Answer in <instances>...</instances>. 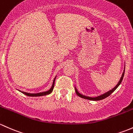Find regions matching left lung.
<instances>
[{"label": "left lung", "mask_w": 133, "mask_h": 133, "mask_svg": "<svg viewBox=\"0 0 133 133\" xmlns=\"http://www.w3.org/2000/svg\"><path fill=\"white\" fill-rule=\"evenodd\" d=\"M124 73H125V66H124V72H123L121 78H120V81H119L118 83V84H117V85H116L115 87L113 88L112 89V90H109V91H107V92H106V93H105V94H102V95H99V96H97V97H88V96H85V95H82L81 94H80V93H79V91H77V88H76V87H75V90H76V94H77V95L79 97H81V98H84V99L90 100V101H100V100L104 99V98H106V97H108V96H109V95H110L112 93H113V91H114L116 89H117V88L118 87V86L120 85V83H121L122 81L123 77H124Z\"/></svg>", "instance_id": "obj_1"}]
</instances>
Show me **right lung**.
<instances>
[{
    "label": "right lung",
    "instance_id": "obj_1",
    "mask_svg": "<svg viewBox=\"0 0 133 133\" xmlns=\"http://www.w3.org/2000/svg\"><path fill=\"white\" fill-rule=\"evenodd\" d=\"M56 78V76L55 77V78H54V81H53V83H52V85L51 88H50V89H49L48 91H43V92H39V93H37V94H30V93H27V92H25V91H20V90H18L19 91H20L21 93H22V94H24V95H27V96H29V97H40V96H44V95H49V94H50V93L53 90V88H54V82H55V79Z\"/></svg>",
    "mask_w": 133,
    "mask_h": 133
}]
</instances>
